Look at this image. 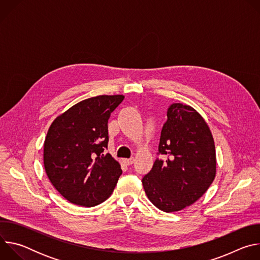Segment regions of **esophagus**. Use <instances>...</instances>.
<instances>
[{
  "mask_svg": "<svg viewBox=\"0 0 260 260\" xmlns=\"http://www.w3.org/2000/svg\"><path fill=\"white\" fill-rule=\"evenodd\" d=\"M124 161H125V164L126 165H133L134 162H135V158L134 157H132V158H128V159H124Z\"/></svg>",
  "mask_w": 260,
  "mask_h": 260,
  "instance_id": "esophagus-1",
  "label": "esophagus"
}]
</instances>
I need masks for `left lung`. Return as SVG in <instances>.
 Here are the masks:
<instances>
[{
  "label": "left lung",
  "instance_id": "obj_1",
  "mask_svg": "<svg viewBox=\"0 0 260 260\" xmlns=\"http://www.w3.org/2000/svg\"><path fill=\"white\" fill-rule=\"evenodd\" d=\"M151 171L142 179L144 190L159 210L177 212L196 203L216 176V151L210 127L197 110L172 104L168 109Z\"/></svg>",
  "mask_w": 260,
  "mask_h": 260
}]
</instances>
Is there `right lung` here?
<instances>
[{
    "label": "right lung",
    "instance_id": "add662e5",
    "mask_svg": "<svg viewBox=\"0 0 260 260\" xmlns=\"http://www.w3.org/2000/svg\"><path fill=\"white\" fill-rule=\"evenodd\" d=\"M122 94L98 95L68 109L51 123L44 142V168L54 188L70 203L94 207L112 194L122 174L105 150L108 120Z\"/></svg>",
    "mask_w": 260,
    "mask_h": 260
}]
</instances>
